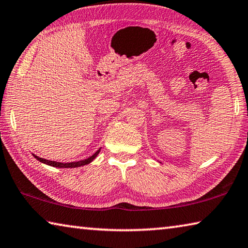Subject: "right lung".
I'll list each match as a JSON object with an SVG mask.
<instances>
[{
	"label": "right lung",
	"mask_w": 248,
	"mask_h": 248,
	"mask_svg": "<svg viewBox=\"0 0 248 248\" xmlns=\"http://www.w3.org/2000/svg\"><path fill=\"white\" fill-rule=\"evenodd\" d=\"M100 152V149L96 151V152L90 156L89 158L86 159H83V161H78V162H71V163H60V162H54V161H50V159H46V158H41L39 156H37V155L32 154L35 158L38 159L39 162L44 163V164H47L49 166H53V167H59V169H74V167H79V166H84V165H87L90 164L92 161H94L97 156L98 153Z\"/></svg>",
	"instance_id": "obj_1"
}]
</instances>
